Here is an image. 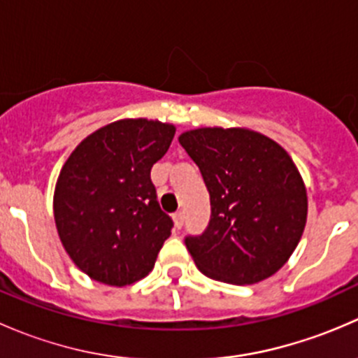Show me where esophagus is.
Masks as SVG:
<instances>
[{
	"label": "esophagus",
	"instance_id": "1",
	"mask_svg": "<svg viewBox=\"0 0 358 358\" xmlns=\"http://www.w3.org/2000/svg\"><path fill=\"white\" fill-rule=\"evenodd\" d=\"M183 220H185V213L183 211H176L175 215H173V222H175V227L178 230L183 227Z\"/></svg>",
	"mask_w": 358,
	"mask_h": 358
}]
</instances>
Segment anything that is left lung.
<instances>
[{"instance_id": "8db88e82", "label": "left lung", "mask_w": 358, "mask_h": 358, "mask_svg": "<svg viewBox=\"0 0 358 358\" xmlns=\"http://www.w3.org/2000/svg\"><path fill=\"white\" fill-rule=\"evenodd\" d=\"M178 142L199 166L211 218L185 246L206 277L256 284L282 268L303 236L308 199L277 142L246 128H197Z\"/></svg>"}]
</instances>
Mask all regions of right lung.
<instances>
[{"label": "right lung", "mask_w": 358, "mask_h": 358, "mask_svg": "<svg viewBox=\"0 0 358 358\" xmlns=\"http://www.w3.org/2000/svg\"><path fill=\"white\" fill-rule=\"evenodd\" d=\"M175 126L119 119L86 136L60 169L53 215L79 270L128 286L154 268L173 220L157 202L150 169L168 152Z\"/></svg>", "instance_id": "add662e5"}]
</instances>
